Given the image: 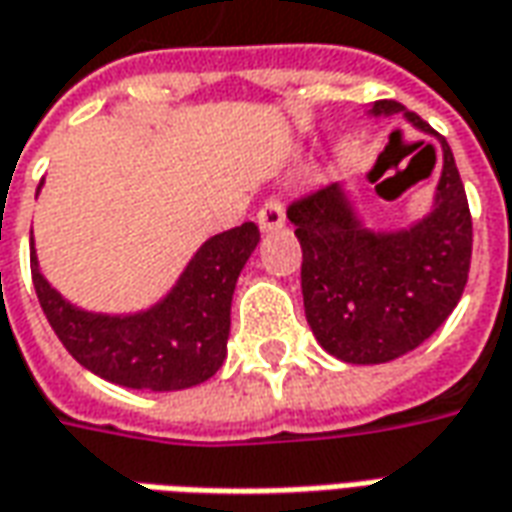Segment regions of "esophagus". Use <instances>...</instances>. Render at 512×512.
Returning a JSON list of instances; mask_svg holds the SVG:
<instances>
[{
	"mask_svg": "<svg viewBox=\"0 0 512 512\" xmlns=\"http://www.w3.org/2000/svg\"><path fill=\"white\" fill-rule=\"evenodd\" d=\"M257 224H260V230L263 232H274L280 230L282 224H285V210L277 199H268L266 205L260 207V213H257Z\"/></svg>",
	"mask_w": 512,
	"mask_h": 512,
	"instance_id": "34e87169",
	"label": "esophagus"
}]
</instances>
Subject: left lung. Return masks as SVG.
<instances>
[{"instance_id": "left-lung-1", "label": "left lung", "mask_w": 512, "mask_h": 512, "mask_svg": "<svg viewBox=\"0 0 512 512\" xmlns=\"http://www.w3.org/2000/svg\"><path fill=\"white\" fill-rule=\"evenodd\" d=\"M368 116H402L441 144L430 210L405 227H371L346 182L288 207L302 246L305 316L324 352L355 366L391 363L455 310L471 263V213L449 144L405 105L382 99Z\"/></svg>"}]
</instances>
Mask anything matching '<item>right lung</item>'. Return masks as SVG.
Segmentation results:
<instances>
[{"instance_id":"1","label":"right lung","mask_w":512,"mask_h":512,"mask_svg":"<svg viewBox=\"0 0 512 512\" xmlns=\"http://www.w3.org/2000/svg\"><path fill=\"white\" fill-rule=\"evenodd\" d=\"M44 180L38 185V194ZM260 244L255 221L207 238L155 305L96 313L69 302L46 280L30 238L32 285L69 355L96 377L135 391H185L227 360L235 282Z\"/></svg>"}]
</instances>
